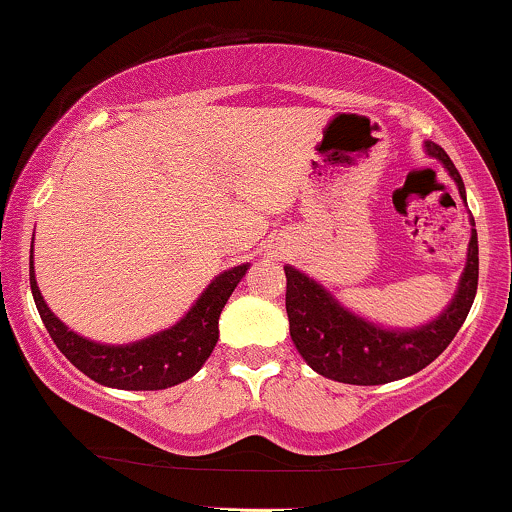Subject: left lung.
Instances as JSON below:
<instances>
[{
	"label": "left lung",
	"instance_id": "left-lung-1",
	"mask_svg": "<svg viewBox=\"0 0 512 512\" xmlns=\"http://www.w3.org/2000/svg\"><path fill=\"white\" fill-rule=\"evenodd\" d=\"M426 154L443 163L455 180L462 202L464 182L455 163L438 144L426 142ZM474 226V219H472ZM286 272V313H289L291 339L298 354L305 358L315 373L346 385H385L392 380L409 378L448 349L462 322L467 320L479 281V240L477 228L469 238L467 262H464L460 284L445 310L431 322L409 330L375 325L354 310L344 308L337 298L308 274L296 267Z\"/></svg>",
	"mask_w": 512,
	"mask_h": 512
}]
</instances>
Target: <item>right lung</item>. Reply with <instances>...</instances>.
<instances>
[{
	"instance_id": "obj_1",
	"label": "right lung",
	"mask_w": 512,
	"mask_h": 512,
	"mask_svg": "<svg viewBox=\"0 0 512 512\" xmlns=\"http://www.w3.org/2000/svg\"><path fill=\"white\" fill-rule=\"evenodd\" d=\"M250 264L226 269L202 291L192 308L168 330L132 344H101L81 337L57 317L40 296L33 272L31 252V291L35 308L43 317L52 342L81 373L105 387L117 390H166L190 380L219 342V317L223 305L240 284Z\"/></svg>"
}]
</instances>
